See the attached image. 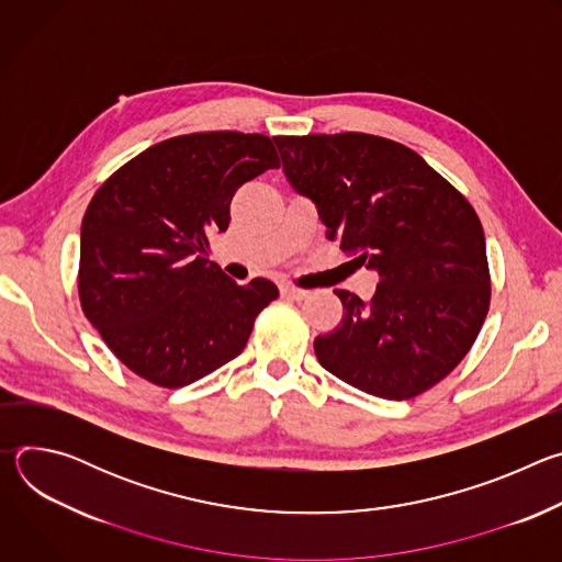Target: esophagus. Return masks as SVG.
Listing matches in <instances>:
<instances>
[{
    "instance_id": "1",
    "label": "esophagus",
    "mask_w": 562,
    "mask_h": 562,
    "mask_svg": "<svg viewBox=\"0 0 562 562\" xmlns=\"http://www.w3.org/2000/svg\"><path fill=\"white\" fill-rule=\"evenodd\" d=\"M280 293L284 295V297H289V300H304L306 295H308V291H304V289H300V286H293V284H280Z\"/></svg>"
}]
</instances>
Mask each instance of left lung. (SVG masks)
<instances>
[{
	"label": "left lung",
	"mask_w": 562,
	"mask_h": 562,
	"mask_svg": "<svg viewBox=\"0 0 562 562\" xmlns=\"http://www.w3.org/2000/svg\"><path fill=\"white\" fill-rule=\"evenodd\" d=\"M295 191L308 195L358 269L378 273L371 300L338 289L340 325L313 342L347 384L409 400L447 378L490 311L485 233L467 198L405 144L367 135H276Z\"/></svg>",
	"instance_id": "1"
}]
</instances>
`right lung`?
I'll use <instances>...</instances> for the list:
<instances>
[{"mask_svg":"<svg viewBox=\"0 0 562 562\" xmlns=\"http://www.w3.org/2000/svg\"><path fill=\"white\" fill-rule=\"evenodd\" d=\"M278 167L267 135L189 133L148 146L95 191L82 220L79 304L133 373L178 389L243 353L278 286L226 278L206 258L209 235L226 231L239 187Z\"/></svg>","mask_w":562,"mask_h":562,"instance_id":"right-lung-1","label":"right lung"}]
</instances>
